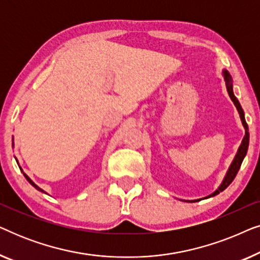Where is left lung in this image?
I'll list each match as a JSON object with an SVG mask.
<instances>
[{
	"label": "left lung",
	"mask_w": 260,
	"mask_h": 260,
	"mask_svg": "<svg viewBox=\"0 0 260 260\" xmlns=\"http://www.w3.org/2000/svg\"><path fill=\"white\" fill-rule=\"evenodd\" d=\"M223 73V78H225V81H226V87H227V92H229L231 99H232V102L234 103V105H236V108L238 110V112H239V116H240V119H241V123H243V125L245 127V136L243 138V142H241L239 149H238V152L236 155V157H234L232 165H231L229 172H227L225 179H223L222 183L220 184V187L216 189L214 193H212L209 197L207 198H212V197H215V195H218L220 191L225 190L227 187L230 186L231 183H232V181L234 180V177L239 172L240 169V166L241 163H243V159L245 156H246V152H247V149H248V142H250V134H248V126H247V123L246 120H245V115H244V110L241 109V105L238 99L236 98V95L233 93V86H232V77H231V74L227 72V71H222ZM197 201H200V200H193V201H188V202H197Z\"/></svg>",
	"instance_id": "obj_1"
}]
</instances>
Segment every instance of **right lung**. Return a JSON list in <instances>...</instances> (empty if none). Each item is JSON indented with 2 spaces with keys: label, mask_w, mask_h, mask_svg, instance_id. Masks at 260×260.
Masks as SVG:
<instances>
[{
  "label": "right lung",
  "mask_w": 260,
  "mask_h": 260,
  "mask_svg": "<svg viewBox=\"0 0 260 260\" xmlns=\"http://www.w3.org/2000/svg\"><path fill=\"white\" fill-rule=\"evenodd\" d=\"M23 175H24V177H26V179H27V181H28V182H29V183L31 184V186H33V187H35V188H37V189H38V190H40V191H44V190H42V189H41V188H40V187H38V186H37V184H35V183L33 182V181H31V180L29 179V177H28V176L26 175V174H23Z\"/></svg>",
  "instance_id": "1"
}]
</instances>
